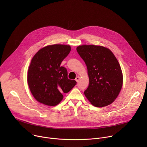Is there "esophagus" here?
I'll use <instances>...</instances> for the list:
<instances>
[{"mask_svg":"<svg viewBox=\"0 0 147 147\" xmlns=\"http://www.w3.org/2000/svg\"><path fill=\"white\" fill-rule=\"evenodd\" d=\"M80 77H78V76H77L76 78V81H77V82H78V81L80 80Z\"/></svg>","mask_w":147,"mask_h":147,"instance_id":"obj_1","label":"esophagus"}]
</instances>
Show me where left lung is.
I'll list each match as a JSON object with an SVG mask.
<instances>
[{"mask_svg":"<svg viewBox=\"0 0 147 147\" xmlns=\"http://www.w3.org/2000/svg\"><path fill=\"white\" fill-rule=\"evenodd\" d=\"M77 51L88 70L89 86L85 96L95 107L111 104L117 97L123 85V74L119 62L108 48L83 45Z\"/></svg>","mask_w":147,"mask_h":147,"instance_id":"left-lung-1","label":"left lung"}]
</instances>
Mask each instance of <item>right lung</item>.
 Returning a JSON list of instances; mask_svg holds the SVG:
<instances>
[{"label": "right lung", "mask_w": 147, "mask_h": 147, "mask_svg": "<svg viewBox=\"0 0 147 147\" xmlns=\"http://www.w3.org/2000/svg\"><path fill=\"white\" fill-rule=\"evenodd\" d=\"M71 51L70 45L55 44L40 49L32 57L27 74L28 84L39 102L55 106L76 84L67 77V71L60 66Z\"/></svg>", "instance_id": "1"}]
</instances>
